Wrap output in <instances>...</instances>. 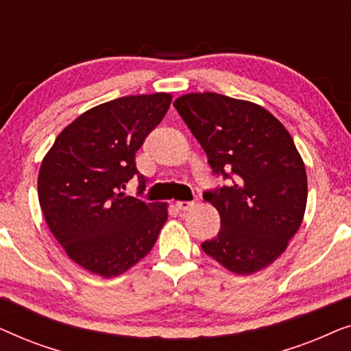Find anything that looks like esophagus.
Instances as JSON below:
<instances>
[{
	"instance_id": "esophagus-1",
	"label": "esophagus",
	"mask_w": 351,
	"mask_h": 351,
	"mask_svg": "<svg viewBox=\"0 0 351 351\" xmlns=\"http://www.w3.org/2000/svg\"><path fill=\"white\" fill-rule=\"evenodd\" d=\"M176 206L182 213H189V210H191L196 206V201H177Z\"/></svg>"
}]
</instances>
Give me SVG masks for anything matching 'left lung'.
Wrapping results in <instances>:
<instances>
[{"label": "left lung", "instance_id": "1", "mask_svg": "<svg viewBox=\"0 0 351 351\" xmlns=\"http://www.w3.org/2000/svg\"><path fill=\"white\" fill-rule=\"evenodd\" d=\"M174 107L215 174L232 184L206 191L220 232L203 251L237 275L265 268L286 251L306 208L305 165L291 134L261 105L217 93H191Z\"/></svg>", "mask_w": 351, "mask_h": 351}]
</instances>
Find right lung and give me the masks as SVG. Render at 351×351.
Masks as SVG:
<instances>
[{"instance_id": "1", "label": "right lung", "mask_w": 351, "mask_h": 351, "mask_svg": "<svg viewBox=\"0 0 351 351\" xmlns=\"http://www.w3.org/2000/svg\"><path fill=\"white\" fill-rule=\"evenodd\" d=\"M167 93L126 95L71 121L43 158L38 199L46 223L71 261L113 278L141 262L167 220V203L124 193L143 176L136 152L169 108Z\"/></svg>"}]
</instances>
